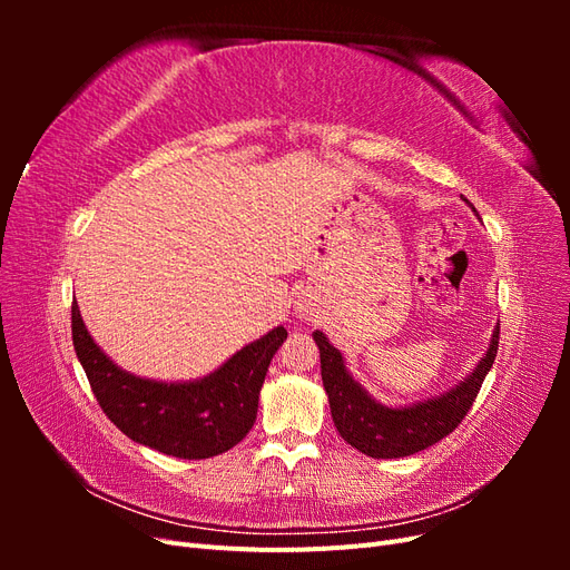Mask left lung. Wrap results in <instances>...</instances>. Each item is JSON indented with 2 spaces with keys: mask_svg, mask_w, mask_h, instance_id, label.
I'll return each instance as SVG.
<instances>
[{
  "mask_svg": "<svg viewBox=\"0 0 570 570\" xmlns=\"http://www.w3.org/2000/svg\"><path fill=\"white\" fill-rule=\"evenodd\" d=\"M471 206V202L463 197ZM321 352V377L327 404L342 440L373 459H400L428 450L461 423L473 406L478 390L490 373L497 347L499 323L492 331L490 347L478 366L446 392L404 406H387L361 387L344 366V356L321 331L314 333Z\"/></svg>",
  "mask_w": 570,
  "mask_h": 570,
  "instance_id": "obj_1",
  "label": "left lung"
}]
</instances>
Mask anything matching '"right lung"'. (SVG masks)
<instances>
[{
  "mask_svg": "<svg viewBox=\"0 0 570 570\" xmlns=\"http://www.w3.org/2000/svg\"><path fill=\"white\" fill-rule=\"evenodd\" d=\"M73 347L101 411L132 442L178 459H212L252 430L273 354L287 340L273 327L197 381L164 383L128 373L105 354L71 306Z\"/></svg>",
  "mask_w": 570,
  "mask_h": 570,
  "instance_id": "obj_1",
  "label": "right lung"
}]
</instances>
